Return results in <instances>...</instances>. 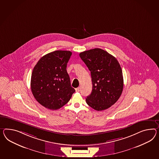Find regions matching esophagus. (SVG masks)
<instances>
[{
    "label": "esophagus",
    "instance_id": "obj_1",
    "mask_svg": "<svg viewBox=\"0 0 159 159\" xmlns=\"http://www.w3.org/2000/svg\"><path fill=\"white\" fill-rule=\"evenodd\" d=\"M80 88H76L75 89V91H76V92H80Z\"/></svg>",
    "mask_w": 159,
    "mask_h": 159
}]
</instances>
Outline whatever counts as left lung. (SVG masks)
<instances>
[{"label":"left lung","mask_w":159,"mask_h":159,"mask_svg":"<svg viewBox=\"0 0 159 159\" xmlns=\"http://www.w3.org/2000/svg\"><path fill=\"white\" fill-rule=\"evenodd\" d=\"M80 57L92 78V91L86 103L98 111L110 108L118 101L123 88L122 70L117 59L100 48L85 51Z\"/></svg>","instance_id":"8db88e82"}]
</instances>
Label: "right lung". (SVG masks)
Returning a JSON list of instances; mask_svg holds the SVG:
<instances>
[{"label":"right lung","mask_w":159,"mask_h":159,"mask_svg":"<svg viewBox=\"0 0 159 159\" xmlns=\"http://www.w3.org/2000/svg\"><path fill=\"white\" fill-rule=\"evenodd\" d=\"M71 55L69 51H53L43 56L33 68L32 92L37 101L48 109L61 108L75 91L66 70Z\"/></svg>","instance_id":"right-lung-1"}]
</instances>
